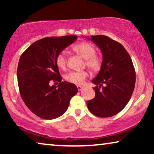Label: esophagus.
Returning <instances> with one entry per match:
<instances>
[{
  "instance_id": "esophagus-1",
  "label": "esophagus",
  "mask_w": 154,
  "mask_h": 154,
  "mask_svg": "<svg viewBox=\"0 0 154 154\" xmlns=\"http://www.w3.org/2000/svg\"><path fill=\"white\" fill-rule=\"evenodd\" d=\"M77 88H78V90H79V91H81V90L83 88V87L81 85H77Z\"/></svg>"
}]
</instances>
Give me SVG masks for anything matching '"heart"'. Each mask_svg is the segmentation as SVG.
Instances as JSON below:
<instances>
[{"label": "heart", "mask_w": 154, "mask_h": 154, "mask_svg": "<svg viewBox=\"0 0 154 154\" xmlns=\"http://www.w3.org/2000/svg\"><path fill=\"white\" fill-rule=\"evenodd\" d=\"M73 50L82 57L85 59V64L92 71H98L102 66V60L95 54V48L89 43H81L73 47ZM56 64L59 69H64L66 66V57L64 52H60L56 57ZM88 73L86 71H71L65 75L66 81L75 85L84 83Z\"/></svg>", "instance_id": "obj_1"}]
</instances>
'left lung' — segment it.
I'll return each mask as SVG.
<instances>
[{"label": "left lung", "instance_id": "obj_1", "mask_svg": "<svg viewBox=\"0 0 154 154\" xmlns=\"http://www.w3.org/2000/svg\"><path fill=\"white\" fill-rule=\"evenodd\" d=\"M93 42L102 54L100 72L92 81L97 86L95 96L87 102L92 114L111 117L125 108L135 85V71L130 56L121 43L103 35L85 36Z\"/></svg>", "mask_w": 154, "mask_h": 154}]
</instances>
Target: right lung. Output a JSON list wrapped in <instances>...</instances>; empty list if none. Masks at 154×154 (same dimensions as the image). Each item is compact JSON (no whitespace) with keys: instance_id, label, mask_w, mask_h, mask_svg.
I'll return each mask as SVG.
<instances>
[{"instance_id":"1","label":"right lung","mask_w":154,"mask_h":154,"mask_svg":"<svg viewBox=\"0 0 154 154\" xmlns=\"http://www.w3.org/2000/svg\"><path fill=\"white\" fill-rule=\"evenodd\" d=\"M76 39L73 35L44 38L20 57L17 79L21 97L29 110L41 119L52 120L62 116L71 97L77 94L75 84L62 81L56 64L58 54ZM52 80L60 84L51 86Z\"/></svg>"}]
</instances>
